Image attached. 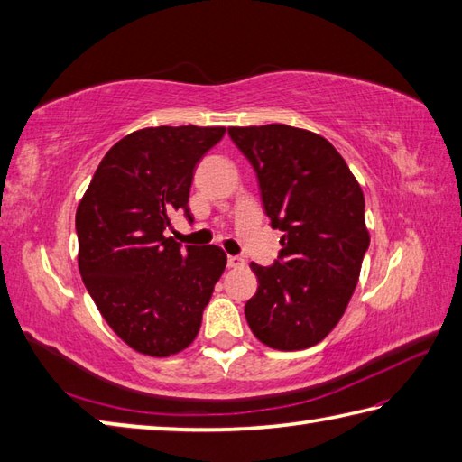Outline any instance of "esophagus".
Returning a JSON list of instances; mask_svg holds the SVG:
<instances>
[{
    "label": "esophagus",
    "instance_id": "esophagus-1",
    "mask_svg": "<svg viewBox=\"0 0 462 462\" xmlns=\"http://www.w3.org/2000/svg\"><path fill=\"white\" fill-rule=\"evenodd\" d=\"M244 264H246V260H244L242 256H228V266L230 268H242Z\"/></svg>",
    "mask_w": 462,
    "mask_h": 462
}]
</instances>
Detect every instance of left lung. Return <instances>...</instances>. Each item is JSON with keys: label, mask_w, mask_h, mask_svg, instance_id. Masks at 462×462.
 <instances>
[{"label": "left lung", "mask_w": 462, "mask_h": 462, "mask_svg": "<svg viewBox=\"0 0 462 462\" xmlns=\"http://www.w3.org/2000/svg\"><path fill=\"white\" fill-rule=\"evenodd\" d=\"M228 134L256 171L270 224L284 232L273 266L250 264L258 291L244 306L248 327L276 350L319 345L345 314L370 244L363 189L319 134L286 124Z\"/></svg>", "instance_id": "8db88e82"}]
</instances>
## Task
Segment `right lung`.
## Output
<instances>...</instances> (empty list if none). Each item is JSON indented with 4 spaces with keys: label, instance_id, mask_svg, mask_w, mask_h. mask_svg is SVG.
<instances>
[{
    "label": "right lung",
    "instance_id": "1",
    "mask_svg": "<svg viewBox=\"0 0 462 462\" xmlns=\"http://www.w3.org/2000/svg\"><path fill=\"white\" fill-rule=\"evenodd\" d=\"M226 128L158 125L125 135L99 162L76 212L78 264L104 320L142 355L192 345L218 282V246L166 238L170 216L188 208L194 168Z\"/></svg>",
    "mask_w": 462,
    "mask_h": 462
}]
</instances>
